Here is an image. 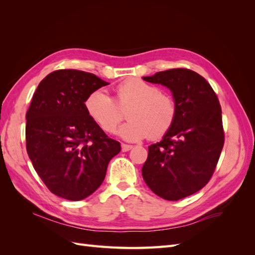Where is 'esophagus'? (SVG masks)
I'll use <instances>...</instances> for the list:
<instances>
[{"mask_svg":"<svg viewBox=\"0 0 255 255\" xmlns=\"http://www.w3.org/2000/svg\"><path fill=\"white\" fill-rule=\"evenodd\" d=\"M121 148H122V152H128V151H129L130 149L133 148V145H129V144H126V143H122V145H121Z\"/></svg>","mask_w":255,"mask_h":255,"instance_id":"obj_1","label":"esophagus"}]
</instances>
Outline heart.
<instances>
[{"instance_id":"b5f03b06","label":"heart","mask_w":255,"mask_h":255,"mask_svg":"<svg viewBox=\"0 0 255 255\" xmlns=\"http://www.w3.org/2000/svg\"><path fill=\"white\" fill-rule=\"evenodd\" d=\"M87 115L106 133H115L127 110L129 119L119 129L128 141H139L166 135L176 119L177 105L174 98L155 85L140 79H128L116 87L115 99L103 89L92 90L84 101Z\"/></svg>"}]
</instances>
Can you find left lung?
Instances as JSON below:
<instances>
[{"label":"left lung","instance_id":"obj_1","mask_svg":"<svg viewBox=\"0 0 255 255\" xmlns=\"http://www.w3.org/2000/svg\"><path fill=\"white\" fill-rule=\"evenodd\" d=\"M143 80L172 91L177 115L163 139L149 145L142 177L154 194L177 201L202 189L213 176L225 143L221 106L210 83L189 69Z\"/></svg>","mask_w":255,"mask_h":255}]
</instances>
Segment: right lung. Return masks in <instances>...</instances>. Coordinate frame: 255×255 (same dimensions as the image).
<instances>
[{
  "instance_id": "obj_1",
  "label": "right lung",
  "mask_w": 255,
  "mask_h": 255,
  "mask_svg": "<svg viewBox=\"0 0 255 255\" xmlns=\"http://www.w3.org/2000/svg\"><path fill=\"white\" fill-rule=\"evenodd\" d=\"M106 85L85 71H53L38 85L26 113V151L33 167L52 194L70 201L94 194L121 150L84 107L88 94Z\"/></svg>"
}]
</instances>
